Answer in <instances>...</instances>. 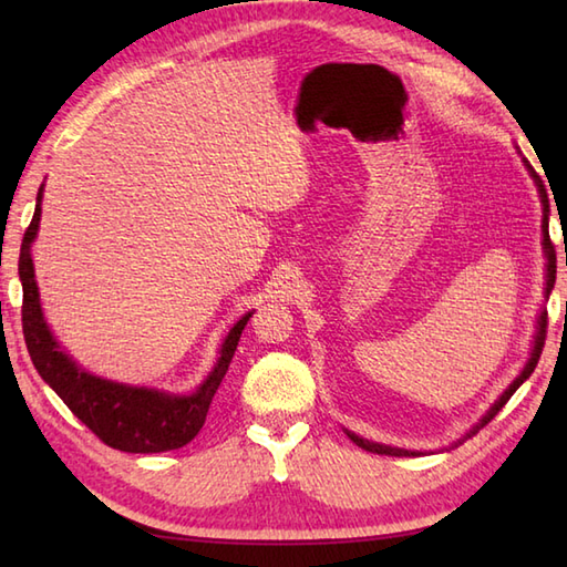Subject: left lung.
Returning a JSON list of instances; mask_svg holds the SVG:
<instances>
[{
    "mask_svg": "<svg viewBox=\"0 0 567 567\" xmlns=\"http://www.w3.org/2000/svg\"><path fill=\"white\" fill-rule=\"evenodd\" d=\"M532 173H534V171H532ZM534 177H536V175H534ZM536 185H538L540 202H544V214H546V216H544V248H546V256H548V280H546V295H550L553 285H556V250H553L550 236H548V195H546L544 185H540V179H536ZM546 329H548V311H540V317H538V333H536V341H534V353H532V358H528V363H526V368L522 370V375L516 378V380L509 384V390L499 396V402L489 409L487 416L483 419V424H480V426H485L487 421L495 419V414L499 412V409L509 402V396H512L516 390H519V384H522L528 375H532L534 368H536V363H538V358H540V351H544V343H546ZM480 426H477V429H480ZM477 429H473V433H475ZM346 433H348V436H351V441H353L355 445H360V449L368 451V453H378V455H396V457H402V455H414L412 451L392 449V445L370 443V441H365V439L355 436V433H351V431H346Z\"/></svg>",
    "mask_w": 567,
    "mask_h": 567,
    "instance_id": "1",
    "label": "left lung"
}]
</instances>
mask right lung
<instances>
[{
  "instance_id": "add662e5",
  "label": "right lung",
  "mask_w": 567,
  "mask_h": 567,
  "mask_svg": "<svg viewBox=\"0 0 567 567\" xmlns=\"http://www.w3.org/2000/svg\"><path fill=\"white\" fill-rule=\"evenodd\" d=\"M41 192L43 189H39V197H35L39 204H35L27 234H23L19 256V277L23 287L21 327L33 368L51 384L60 400L68 404L70 412L110 449L126 453H163L183 449L204 426L209 404L216 390H219L228 365H231L240 331L246 329L252 311L228 331L221 346V358L216 360L214 370L202 382V388L189 396H171L143 388H126V384L90 375V372L78 368L60 351L41 315L39 287H35L33 280L31 260V244L35 231H39L41 219Z\"/></svg>"
}]
</instances>
